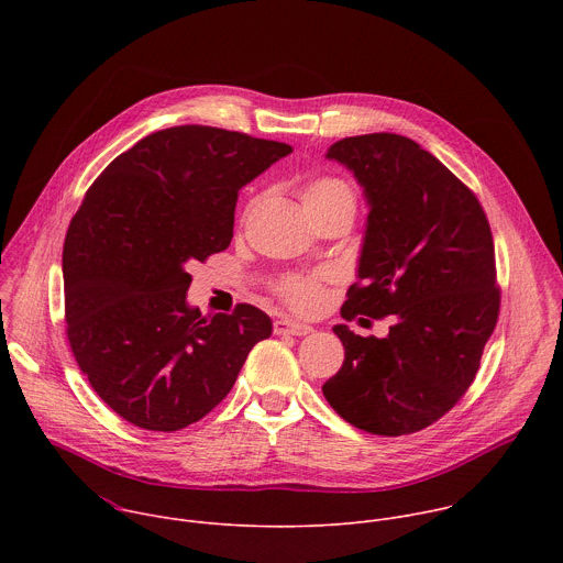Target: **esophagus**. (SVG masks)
I'll return each instance as SVG.
<instances>
[{
  "instance_id": "1",
  "label": "esophagus",
  "mask_w": 563,
  "mask_h": 563,
  "mask_svg": "<svg viewBox=\"0 0 563 563\" xmlns=\"http://www.w3.org/2000/svg\"><path fill=\"white\" fill-rule=\"evenodd\" d=\"M274 332L278 336H285V334H291V336H307L311 334L313 330L305 323H298V320H291V318H278L274 320Z\"/></svg>"
}]
</instances>
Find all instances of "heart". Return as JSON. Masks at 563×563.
Instances as JSON below:
<instances>
[{
  "label": "heart",
  "instance_id": "heart-1",
  "mask_svg": "<svg viewBox=\"0 0 563 563\" xmlns=\"http://www.w3.org/2000/svg\"><path fill=\"white\" fill-rule=\"evenodd\" d=\"M302 205L305 209H318V207H330L339 202H350L354 205V191L350 189L347 183L339 178H316L302 189ZM320 283H323V276H294L287 278L280 285V294L287 302H291L296 309H313L320 298H323V289H320Z\"/></svg>",
  "mask_w": 563,
  "mask_h": 563
}]
</instances>
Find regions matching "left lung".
<instances>
[{"label": "left lung", "instance_id": "obj_1", "mask_svg": "<svg viewBox=\"0 0 563 563\" xmlns=\"http://www.w3.org/2000/svg\"><path fill=\"white\" fill-rule=\"evenodd\" d=\"M367 202L356 278L343 318L391 316L385 339L334 325L343 367L323 385L354 428L412 434L456 406L495 332L499 289L488 218L439 159L396 133L334 142Z\"/></svg>", "mask_w": 563, "mask_h": 563}]
</instances>
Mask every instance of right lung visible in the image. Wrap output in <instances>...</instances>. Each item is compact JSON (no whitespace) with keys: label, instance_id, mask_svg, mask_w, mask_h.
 I'll return each mask as SVG.
<instances>
[{"label":"right lung","instance_id":"add662e5","mask_svg":"<svg viewBox=\"0 0 563 563\" xmlns=\"http://www.w3.org/2000/svg\"><path fill=\"white\" fill-rule=\"evenodd\" d=\"M291 146L216 126L155 131L87 191L64 240L66 336L124 421L176 432L233 387L272 318L254 305L202 316L189 265L229 247L238 191Z\"/></svg>","mask_w":563,"mask_h":563}]
</instances>
